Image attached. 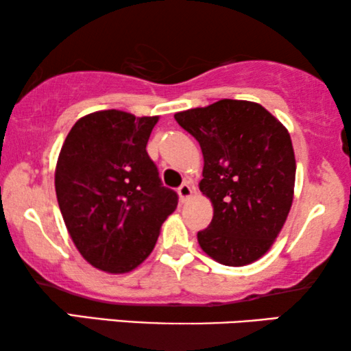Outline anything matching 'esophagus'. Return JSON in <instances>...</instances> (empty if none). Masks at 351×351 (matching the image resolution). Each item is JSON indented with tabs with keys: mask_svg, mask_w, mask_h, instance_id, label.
I'll return each instance as SVG.
<instances>
[{
	"mask_svg": "<svg viewBox=\"0 0 351 351\" xmlns=\"http://www.w3.org/2000/svg\"><path fill=\"white\" fill-rule=\"evenodd\" d=\"M191 195H193V186H191L190 184H182V185L179 186V196H180L182 203L189 199Z\"/></svg>",
	"mask_w": 351,
	"mask_h": 351,
	"instance_id": "esophagus-1",
	"label": "esophagus"
}]
</instances>
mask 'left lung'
Wrapping results in <instances>:
<instances>
[{"label":"left lung","mask_w":351,"mask_h":351,"mask_svg":"<svg viewBox=\"0 0 351 351\" xmlns=\"http://www.w3.org/2000/svg\"><path fill=\"white\" fill-rule=\"evenodd\" d=\"M199 142L204 156L199 190L214 217L198 243L214 261L243 267L275 241L292 204L295 156L286 128L262 105L223 99L174 114Z\"/></svg>","instance_id":"obj_1"}]
</instances>
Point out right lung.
Wrapping results in <instances>:
<instances>
[{
    "label": "right lung",
    "instance_id": "1",
    "mask_svg": "<svg viewBox=\"0 0 351 351\" xmlns=\"http://www.w3.org/2000/svg\"><path fill=\"white\" fill-rule=\"evenodd\" d=\"M156 121L95 112L78 119L62 145L56 169L62 217L81 256L99 270L126 273L141 265L179 203L147 153Z\"/></svg>",
    "mask_w": 351,
    "mask_h": 351
}]
</instances>
